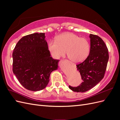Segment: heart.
Instances as JSON below:
<instances>
[{
	"label": "heart",
	"mask_w": 120,
	"mask_h": 120,
	"mask_svg": "<svg viewBox=\"0 0 120 120\" xmlns=\"http://www.w3.org/2000/svg\"><path fill=\"white\" fill-rule=\"evenodd\" d=\"M48 49L52 56L59 59L67 53L70 60L79 63L88 57L90 52V44L88 39L72 33H66L57 36L56 41L51 40Z\"/></svg>",
	"instance_id": "b5f03b06"
}]
</instances>
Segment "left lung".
<instances>
[{
	"label": "left lung",
	"instance_id": "1",
	"mask_svg": "<svg viewBox=\"0 0 120 120\" xmlns=\"http://www.w3.org/2000/svg\"><path fill=\"white\" fill-rule=\"evenodd\" d=\"M90 52L82 63L77 65L83 82L77 86H69L72 91L83 93L97 85L104 77L109 60L108 48L102 39L90 34Z\"/></svg>",
	"mask_w": 120,
	"mask_h": 120
}]
</instances>
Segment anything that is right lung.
<instances>
[{
  "label": "right lung",
  "instance_id": "obj_1",
  "mask_svg": "<svg viewBox=\"0 0 120 120\" xmlns=\"http://www.w3.org/2000/svg\"><path fill=\"white\" fill-rule=\"evenodd\" d=\"M45 33L24 36L12 53L13 72L24 88L39 91L48 85L51 72L58 69L59 60L50 56Z\"/></svg>",
  "mask_w": 120,
  "mask_h": 120
}]
</instances>
